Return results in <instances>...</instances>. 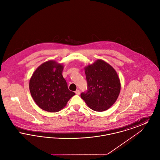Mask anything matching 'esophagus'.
<instances>
[{"instance_id": "1", "label": "esophagus", "mask_w": 160, "mask_h": 160, "mask_svg": "<svg viewBox=\"0 0 160 160\" xmlns=\"http://www.w3.org/2000/svg\"><path fill=\"white\" fill-rule=\"evenodd\" d=\"M75 93H76V95H80V92L79 90H77L75 92Z\"/></svg>"}]
</instances>
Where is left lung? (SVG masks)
Here are the masks:
<instances>
[{
    "mask_svg": "<svg viewBox=\"0 0 160 160\" xmlns=\"http://www.w3.org/2000/svg\"><path fill=\"white\" fill-rule=\"evenodd\" d=\"M88 88L80 95L88 107L103 112L112 106L118 98L121 83L114 68L102 60H97L85 68Z\"/></svg>",
    "mask_w": 160,
    "mask_h": 160,
    "instance_id": "left-lung-1",
    "label": "left lung"
}]
</instances>
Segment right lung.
<instances>
[{"mask_svg":"<svg viewBox=\"0 0 160 160\" xmlns=\"http://www.w3.org/2000/svg\"><path fill=\"white\" fill-rule=\"evenodd\" d=\"M63 69V65L55 61H47L41 65L31 77V95L38 106L47 112L61 110L76 94L69 90L62 76Z\"/></svg>","mask_w":160,"mask_h":160,"instance_id":"1","label":"right lung"}]
</instances>
